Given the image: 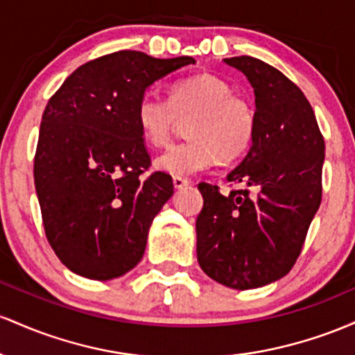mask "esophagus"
Returning a JSON list of instances; mask_svg holds the SVG:
<instances>
[{"mask_svg": "<svg viewBox=\"0 0 355 355\" xmlns=\"http://www.w3.org/2000/svg\"><path fill=\"white\" fill-rule=\"evenodd\" d=\"M173 184H174V188H176V189H182V188H186V186H189V181H188V179H184V178L174 176L173 178Z\"/></svg>", "mask_w": 355, "mask_h": 355, "instance_id": "esophagus-1", "label": "esophagus"}]
</instances>
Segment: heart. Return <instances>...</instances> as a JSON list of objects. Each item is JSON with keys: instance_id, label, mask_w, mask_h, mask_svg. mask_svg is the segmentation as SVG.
<instances>
[{"instance_id": "b5f03b06", "label": "heart", "mask_w": 355, "mask_h": 355, "mask_svg": "<svg viewBox=\"0 0 355 355\" xmlns=\"http://www.w3.org/2000/svg\"><path fill=\"white\" fill-rule=\"evenodd\" d=\"M186 124L188 141L167 147L156 167L176 178H188L218 161H236L257 135V110L248 98L234 95L230 83L214 75H196L171 87L169 101L146 92L135 107V122L149 146L169 141L178 119Z\"/></svg>"}]
</instances>
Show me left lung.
Wrapping results in <instances>:
<instances>
[{"label": "left lung", "mask_w": 355, "mask_h": 355, "mask_svg": "<svg viewBox=\"0 0 355 355\" xmlns=\"http://www.w3.org/2000/svg\"><path fill=\"white\" fill-rule=\"evenodd\" d=\"M254 90L257 135L226 176L257 189L198 184L205 205L196 220L202 272L218 284L250 290L280 280L295 265L322 201L325 144L306 97L280 70L253 57L225 58Z\"/></svg>", "instance_id": "8db88e82"}]
</instances>
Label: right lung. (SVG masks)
I'll return each mask as SVG.
<instances>
[{"mask_svg": "<svg viewBox=\"0 0 355 355\" xmlns=\"http://www.w3.org/2000/svg\"><path fill=\"white\" fill-rule=\"evenodd\" d=\"M191 63L115 51L78 67L46 103L35 188L46 240L73 273L112 280L142 260L174 186L166 173L142 176L150 157L135 107L154 82Z\"/></svg>", "mask_w": 355, "mask_h": 355, "instance_id": "1", "label": "right lung"}]
</instances>
